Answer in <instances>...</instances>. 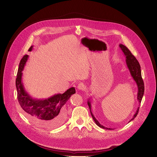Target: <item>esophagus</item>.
Segmentation results:
<instances>
[{
    "instance_id": "esophagus-1",
    "label": "esophagus",
    "mask_w": 157,
    "mask_h": 157,
    "mask_svg": "<svg viewBox=\"0 0 157 157\" xmlns=\"http://www.w3.org/2000/svg\"><path fill=\"white\" fill-rule=\"evenodd\" d=\"M77 87L78 89H79V90H84V89H85L86 88V86L82 82H80L78 84Z\"/></svg>"
}]
</instances>
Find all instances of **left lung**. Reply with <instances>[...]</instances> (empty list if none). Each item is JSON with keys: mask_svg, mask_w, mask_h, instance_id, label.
I'll use <instances>...</instances> for the list:
<instances>
[{"mask_svg": "<svg viewBox=\"0 0 157 157\" xmlns=\"http://www.w3.org/2000/svg\"><path fill=\"white\" fill-rule=\"evenodd\" d=\"M119 47H121V50L124 52V55L125 56L126 63H127L128 68V70L130 71V75L132 76L133 79H134V81H135L137 83V87H138L137 99L139 101V104H140L142 99V98H143V96H144V81H143L142 78V74H141V70H140V64H139V61H137V59H136V58L132 54L130 51L125 46L123 45V44H119ZM87 104H88V106L89 107V109H90L91 114V116L93 117V119L94 121V122H96V124H97V125H98L101 128L107 129V130L113 129V128H110L105 127L102 125L101 124H100V123L95 118V117L94 116V115L92 113L91 110V102L89 101V100H88V101H87ZM139 110V107L137 108V110L136 111V113L135 114H134L133 118L129 122H130L131 121L133 120L136 117L137 115L138 114Z\"/></svg>", "mask_w": 157, "mask_h": 157, "instance_id": "obj_1", "label": "left lung"}]
</instances>
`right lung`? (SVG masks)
Instances as JSON below:
<instances>
[{
    "label": "right lung",
    "mask_w": 157,
    "mask_h": 157,
    "mask_svg": "<svg viewBox=\"0 0 157 157\" xmlns=\"http://www.w3.org/2000/svg\"><path fill=\"white\" fill-rule=\"evenodd\" d=\"M33 46L29 49L32 50ZM29 55H25L19 63L15 81L18 102L25 116L34 124L45 128H55L61 125L66 118L64 104L71 95L76 93L75 88L71 87L63 94H58L46 99H33L25 90L21 76Z\"/></svg>",
    "instance_id": "obj_1"
}]
</instances>
